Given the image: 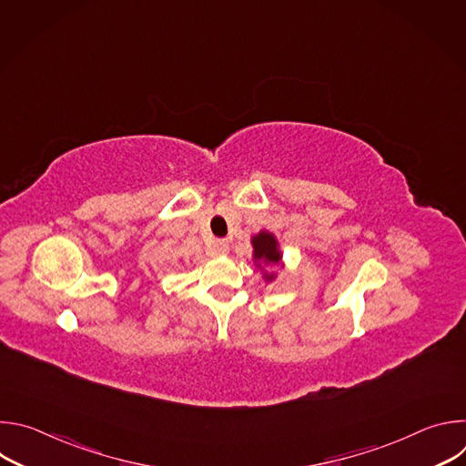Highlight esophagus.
<instances>
[{
    "instance_id": "esophagus-1",
    "label": "esophagus",
    "mask_w": 466,
    "mask_h": 466,
    "mask_svg": "<svg viewBox=\"0 0 466 466\" xmlns=\"http://www.w3.org/2000/svg\"><path fill=\"white\" fill-rule=\"evenodd\" d=\"M212 254L214 256H225L228 254V243L225 239H216L212 243Z\"/></svg>"
}]
</instances>
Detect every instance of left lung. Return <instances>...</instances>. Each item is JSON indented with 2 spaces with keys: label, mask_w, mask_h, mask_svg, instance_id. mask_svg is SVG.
Segmentation results:
<instances>
[{
  "label": "left lung",
  "mask_w": 466,
  "mask_h": 466,
  "mask_svg": "<svg viewBox=\"0 0 466 466\" xmlns=\"http://www.w3.org/2000/svg\"><path fill=\"white\" fill-rule=\"evenodd\" d=\"M252 247H254V263L259 268V263L265 265H279L282 261V252L279 250V241L271 232H259L252 238ZM263 279L271 282L275 280V275L271 273H263Z\"/></svg>",
  "instance_id": "left-lung-1"
}]
</instances>
